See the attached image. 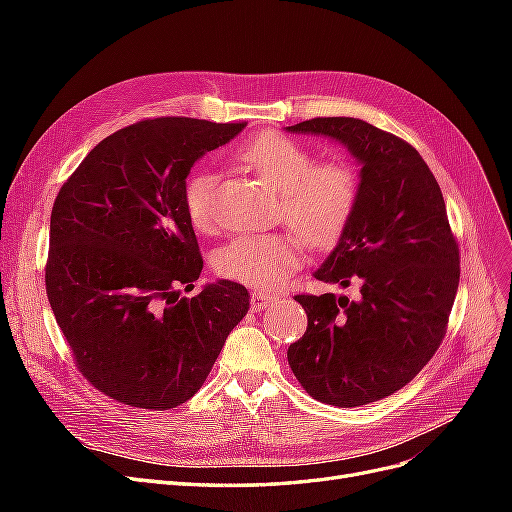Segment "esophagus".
<instances>
[{"label":"esophagus","mask_w":512,"mask_h":512,"mask_svg":"<svg viewBox=\"0 0 512 512\" xmlns=\"http://www.w3.org/2000/svg\"><path fill=\"white\" fill-rule=\"evenodd\" d=\"M273 299H275L273 294L258 292V290H254V292L250 294V303H252V309H254V312H258V309H262V307H267Z\"/></svg>","instance_id":"esophagus-1"}]
</instances>
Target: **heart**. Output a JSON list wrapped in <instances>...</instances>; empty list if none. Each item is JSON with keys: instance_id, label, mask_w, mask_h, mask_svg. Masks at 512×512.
<instances>
[{"instance_id": "1", "label": "heart", "mask_w": 512, "mask_h": 512, "mask_svg": "<svg viewBox=\"0 0 512 512\" xmlns=\"http://www.w3.org/2000/svg\"><path fill=\"white\" fill-rule=\"evenodd\" d=\"M237 160L280 192L277 213L294 228L235 237L222 247L215 267L226 280L271 290L301 267L303 241L324 247L344 235L359 207L361 177L346 158L314 162L305 145L277 132L252 136L239 147ZM183 207L196 230L215 226L213 173L198 170L185 179Z\"/></svg>"}]
</instances>
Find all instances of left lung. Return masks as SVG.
<instances>
[{"mask_svg": "<svg viewBox=\"0 0 512 512\" xmlns=\"http://www.w3.org/2000/svg\"><path fill=\"white\" fill-rule=\"evenodd\" d=\"M288 130L331 136L363 164L359 207L314 273L359 284V297L294 294L307 329L290 344L288 365L322 404L365 406L404 389L440 348L459 286V243L436 177L404 138L354 117H314Z\"/></svg>", "mask_w": 512, "mask_h": 512, "instance_id": "1", "label": "left lung"}]
</instances>
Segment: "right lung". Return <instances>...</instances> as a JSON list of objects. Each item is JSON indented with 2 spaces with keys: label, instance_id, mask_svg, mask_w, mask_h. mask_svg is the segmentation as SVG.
<instances>
[{
  "label": "right lung",
  "instance_id": "1",
  "mask_svg": "<svg viewBox=\"0 0 512 512\" xmlns=\"http://www.w3.org/2000/svg\"><path fill=\"white\" fill-rule=\"evenodd\" d=\"M243 121L153 117L106 136L51 211L46 297L76 369L102 395L145 410L188 401L250 309L235 282L192 290L203 271L183 185Z\"/></svg>",
  "mask_w": 512,
  "mask_h": 512
}]
</instances>
